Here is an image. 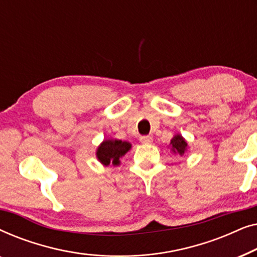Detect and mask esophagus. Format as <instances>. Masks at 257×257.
<instances>
[{
	"mask_svg": "<svg viewBox=\"0 0 257 257\" xmlns=\"http://www.w3.org/2000/svg\"><path fill=\"white\" fill-rule=\"evenodd\" d=\"M152 142H153V138L151 136H142V137H140V143L151 144Z\"/></svg>",
	"mask_w": 257,
	"mask_h": 257,
	"instance_id": "obj_1",
	"label": "esophagus"
}]
</instances>
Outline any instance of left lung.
<instances>
[{"mask_svg": "<svg viewBox=\"0 0 257 257\" xmlns=\"http://www.w3.org/2000/svg\"><path fill=\"white\" fill-rule=\"evenodd\" d=\"M171 145L172 150H173L174 152H178L180 156H182V154L185 153L186 149H187V143H186L185 139L179 135L173 137V139L171 140Z\"/></svg>", "mask_w": 257, "mask_h": 257, "instance_id": "8db88e82", "label": "left lung"}]
</instances>
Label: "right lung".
Segmentation results:
<instances>
[{
	"instance_id": "add662e5",
	"label": "right lung",
	"mask_w": 257,
	"mask_h": 257,
	"mask_svg": "<svg viewBox=\"0 0 257 257\" xmlns=\"http://www.w3.org/2000/svg\"><path fill=\"white\" fill-rule=\"evenodd\" d=\"M131 149V144L121 140H105L98 147L97 158L101 164L113 165L119 164V158H121L127 151Z\"/></svg>"
}]
</instances>
